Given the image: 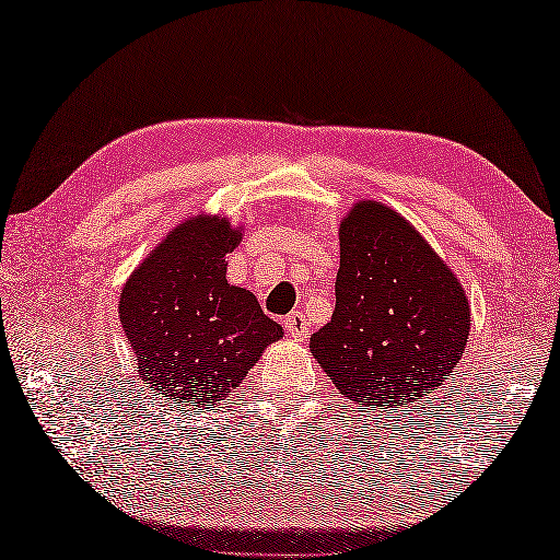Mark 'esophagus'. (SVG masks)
I'll use <instances>...</instances> for the list:
<instances>
[{
    "instance_id": "1",
    "label": "esophagus",
    "mask_w": 560,
    "mask_h": 560,
    "mask_svg": "<svg viewBox=\"0 0 560 560\" xmlns=\"http://www.w3.org/2000/svg\"><path fill=\"white\" fill-rule=\"evenodd\" d=\"M283 327H287V331H289L293 339H303L307 327H311V325H307V319H305V315L301 311H293V313H289L287 317H283Z\"/></svg>"
}]
</instances>
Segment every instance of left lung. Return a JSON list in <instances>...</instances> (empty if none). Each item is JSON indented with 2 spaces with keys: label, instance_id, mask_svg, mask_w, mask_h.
<instances>
[{
  "label": "left lung",
  "instance_id": "1",
  "mask_svg": "<svg viewBox=\"0 0 560 560\" xmlns=\"http://www.w3.org/2000/svg\"><path fill=\"white\" fill-rule=\"evenodd\" d=\"M337 307L311 351L351 401L387 413L438 389L469 337V303L433 247L377 201L339 229Z\"/></svg>",
  "mask_w": 560,
  "mask_h": 560
}]
</instances>
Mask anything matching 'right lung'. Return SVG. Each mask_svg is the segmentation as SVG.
<instances>
[{
  "label": "right lung",
  "instance_id": "obj_1",
  "mask_svg": "<svg viewBox=\"0 0 560 560\" xmlns=\"http://www.w3.org/2000/svg\"><path fill=\"white\" fill-rule=\"evenodd\" d=\"M241 231L225 219L177 225L120 293L139 377L177 407L219 401L283 331L257 299L225 281Z\"/></svg>",
  "mask_w": 560,
  "mask_h": 560
}]
</instances>
